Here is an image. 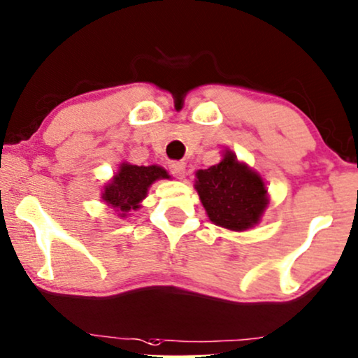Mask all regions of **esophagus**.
<instances>
[{"instance_id": "esophagus-1", "label": "esophagus", "mask_w": 358, "mask_h": 358, "mask_svg": "<svg viewBox=\"0 0 358 358\" xmlns=\"http://www.w3.org/2000/svg\"><path fill=\"white\" fill-rule=\"evenodd\" d=\"M169 171L171 174L176 176L178 179H182L185 176V162H179V161L169 162Z\"/></svg>"}]
</instances>
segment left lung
Instances as JSON below:
<instances>
[{"label":"left lung","mask_w":358,"mask_h":358,"mask_svg":"<svg viewBox=\"0 0 358 358\" xmlns=\"http://www.w3.org/2000/svg\"><path fill=\"white\" fill-rule=\"evenodd\" d=\"M196 189L208 219L234 231L258 224L268 206L263 179L240 164L231 151L225 152L219 164L199 171Z\"/></svg>","instance_id":"obj_1"}]
</instances>
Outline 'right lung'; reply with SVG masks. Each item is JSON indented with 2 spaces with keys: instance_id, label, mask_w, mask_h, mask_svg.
<instances>
[{
  "instance_id": "add662e5",
  "label": "right lung",
  "mask_w": 358,
  "mask_h": 358,
  "mask_svg": "<svg viewBox=\"0 0 358 358\" xmlns=\"http://www.w3.org/2000/svg\"><path fill=\"white\" fill-rule=\"evenodd\" d=\"M161 178H168V173L159 166H133L122 164L118 174L106 185L103 201L117 208L120 217L127 215V212L139 208V202L146 197L148 187Z\"/></svg>"
}]
</instances>
